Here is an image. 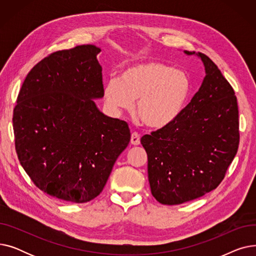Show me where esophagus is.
Instances as JSON below:
<instances>
[{
  "label": "esophagus",
  "mask_w": 256,
  "mask_h": 256,
  "mask_svg": "<svg viewBox=\"0 0 256 256\" xmlns=\"http://www.w3.org/2000/svg\"><path fill=\"white\" fill-rule=\"evenodd\" d=\"M130 143L132 145H139L140 144V135L138 132H132L130 137Z\"/></svg>",
  "instance_id": "1"
}]
</instances>
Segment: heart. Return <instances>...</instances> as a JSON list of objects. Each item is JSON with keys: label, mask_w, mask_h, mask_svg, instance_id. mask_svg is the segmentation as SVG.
Masks as SVG:
<instances>
[{"label": "heart", "mask_w": 256, "mask_h": 256, "mask_svg": "<svg viewBox=\"0 0 256 256\" xmlns=\"http://www.w3.org/2000/svg\"><path fill=\"white\" fill-rule=\"evenodd\" d=\"M191 93V80L180 70L148 61L132 65L118 80H108L104 90L106 104L118 112L130 110L136 102V114L146 126L160 128L182 112Z\"/></svg>", "instance_id": "b5f03b06"}]
</instances>
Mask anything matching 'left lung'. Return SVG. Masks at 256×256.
Here are the masks:
<instances>
[{"instance_id": "1", "label": "left lung", "mask_w": 256, "mask_h": 256, "mask_svg": "<svg viewBox=\"0 0 256 256\" xmlns=\"http://www.w3.org/2000/svg\"><path fill=\"white\" fill-rule=\"evenodd\" d=\"M206 76L182 112L168 126L141 138L152 196L162 204H182L212 191L236 154L238 110L234 91L202 52Z\"/></svg>"}]
</instances>
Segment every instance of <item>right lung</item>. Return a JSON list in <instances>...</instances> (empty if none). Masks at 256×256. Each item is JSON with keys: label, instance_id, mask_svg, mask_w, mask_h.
<instances>
[{"label": "right lung", "instance_id": "add662e5", "mask_svg": "<svg viewBox=\"0 0 256 256\" xmlns=\"http://www.w3.org/2000/svg\"><path fill=\"white\" fill-rule=\"evenodd\" d=\"M92 44L58 50L26 76L13 110L20 165L42 192L70 202L98 196L130 140L124 120L102 113V66Z\"/></svg>", "mask_w": 256, "mask_h": 256}]
</instances>
